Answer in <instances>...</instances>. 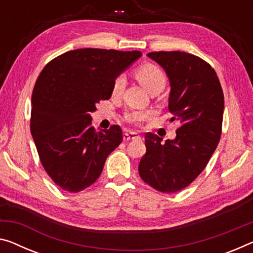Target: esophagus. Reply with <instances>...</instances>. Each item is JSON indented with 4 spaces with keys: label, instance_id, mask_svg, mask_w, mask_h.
<instances>
[{
    "label": "esophagus",
    "instance_id": "esophagus-1",
    "mask_svg": "<svg viewBox=\"0 0 253 253\" xmlns=\"http://www.w3.org/2000/svg\"><path fill=\"white\" fill-rule=\"evenodd\" d=\"M141 139V137L138 133H134V132H124L123 133V140L124 141H129V140H138Z\"/></svg>",
    "mask_w": 253,
    "mask_h": 253
}]
</instances>
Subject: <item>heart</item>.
Segmentation results:
<instances>
[{
    "label": "heart",
    "mask_w": 253,
    "mask_h": 253,
    "mask_svg": "<svg viewBox=\"0 0 253 253\" xmlns=\"http://www.w3.org/2000/svg\"><path fill=\"white\" fill-rule=\"evenodd\" d=\"M134 76L140 84L145 87L149 92L153 91H161L165 86L166 78L164 72L159 69L157 65L146 63L140 65L139 68L135 69ZM124 86H126V78L123 76L116 77L113 84V94L120 95L123 91ZM150 116L149 112H141L135 111L130 112L126 114V120L131 124H138L140 121L145 120Z\"/></svg>",
    "instance_id": "heart-1"
}]
</instances>
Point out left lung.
Instances as JSON below:
<instances>
[{"label":"left lung","mask_w":253,"mask_h":253,"mask_svg":"<svg viewBox=\"0 0 253 253\" xmlns=\"http://www.w3.org/2000/svg\"><path fill=\"white\" fill-rule=\"evenodd\" d=\"M170 84V121L177 120L176 138L162 142L147 132L146 154L139 163L142 181L164 193L184 189L207 166L218 145L224 114V94L211 65L193 54L172 50L151 52Z\"/></svg>","instance_id":"8db88e82"}]
</instances>
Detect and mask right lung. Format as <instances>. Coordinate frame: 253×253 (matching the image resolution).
<instances>
[{
	"mask_svg": "<svg viewBox=\"0 0 253 253\" xmlns=\"http://www.w3.org/2000/svg\"><path fill=\"white\" fill-rule=\"evenodd\" d=\"M140 56L139 50L80 48L42 70L33 90L30 131L42 167L61 189L76 193L95 183L122 142L120 126L97 132L90 113L111 98L116 77Z\"/></svg>",
	"mask_w": 253,
	"mask_h": 253,
	"instance_id": "1",
	"label": "right lung"
}]
</instances>
